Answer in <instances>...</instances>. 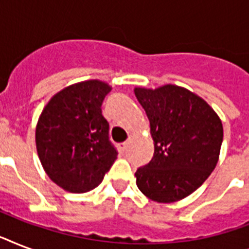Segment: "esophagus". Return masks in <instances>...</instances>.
Wrapping results in <instances>:
<instances>
[{
    "label": "esophagus",
    "mask_w": 249,
    "mask_h": 249,
    "mask_svg": "<svg viewBox=\"0 0 249 249\" xmlns=\"http://www.w3.org/2000/svg\"><path fill=\"white\" fill-rule=\"evenodd\" d=\"M128 146H129L128 142H123V143L119 144V147H120V150H123V151H125V150H126V147H128Z\"/></svg>",
    "instance_id": "obj_1"
}]
</instances>
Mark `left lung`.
Returning <instances> with one entry per match:
<instances>
[{
	"mask_svg": "<svg viewBox=\"0 0 249 249\" xmlns=\"http://www.w3.org/2000/svg\"><path fill=\"white\" fill-rule=\"evenodd\" d=\"M150 120L151 161L136 172L141 193L158 203L189 196L216 168L224 138L220 117L207 102L177 85L136 88Z\"/></svg>",
	"mask_w": 249,
	"mask_h": 249,
	"instance_id": "obj_1",
	"label": "left lung"
}]
</instances>
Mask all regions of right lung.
I'll return each mask as SVG.
<instances>
[{
	"instance_id": "1",
	"label": "right lung",
	"mask_w": 249,
	"mask_h": 249,
	"mask_svg": "<svg viewBox=\"0 0 249 249\" xmlns=\"http://www.w3.org/2000/svg\"><path fill=\"white\" fill-rule=\"evenodd\" d=\"M108 84L88 80L73 84L45 106L36 126V147L45 172L66 191L95 189L117 158L102 115Z\"/></svg>"
}]
</instances>
